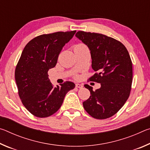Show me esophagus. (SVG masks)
Returning <instances> with one entry per match:
<instances>
[{
    "instance_id": "obj_1",
    "label": "esophagus",
    "mask_w": 150,
    "mask_h": 150,
    "mask_svg": "<svg viewBox=\"0 0 150 150\" xmlns=\"http://www.w3.org/2000/svg\"><path fill=\"white\" fill-rule=\"evenodd\" d=\"M75 87L79 88H82L83 87V86L82 84H79V83H77V84H75Z\"/></svg>"
}]
</instances>
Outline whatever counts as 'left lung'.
Here are the masks:
<instances>
[{
  "label": "left lung",
  "mask_w": 150,
  "mask_h": 150,
  "mask_svg": "<svg viewBox=\"0 0 150 150\" xmlns=\"http://www.w3.org/2000/svg\"><path fill=\"white\" fill-rule=\"evenodd\" d=\"M78 39L91 51L92 68L96 73L89 80L100 83V88L91 93L83 103L88 115L96 119H106L115 115L130 96L132 83V63L126 47L112 38L97 33L79 31Z\"/></svg>",
  "instance_id": "obj_1"
}]
</instances>
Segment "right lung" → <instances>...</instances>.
Here are the masks:
<instances>
[{
  "instance_id": "1",
  "label": "right lung",
  "mask_w": 150,
  "mask_h": 150,
  "mask_svg": "<svg viewBox=\"0 0 150 150\" xmlns=\"http://www.w3.org/2000/svg\"><path fill=\"white\" fill-rule=\"evenodd\" d=\"M76 31L43 34L28 43L15 69L18 95L26 108L39 118L48 117L59 110L68 91L75 85L71 81L54 87L47 72L54 67L65 44Z\"/></svg>"
}]
</instances>
